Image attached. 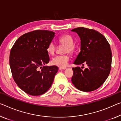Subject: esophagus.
<instances>
[{
	"mask_svg": "<svg viewBox=\"0 0 121 121\" xmlns=\"http://www.w3.org/2000/svg\"><path fill=\"white\" fill-rule=\"evenodd\" d=\"M65 68H60H60H59V70H65Z\"/></svg>",
	"mask_w": 121,
	"mask_h": 121,
	"instance_id": "1",
	"label": "esophagus"
}]
</instances>
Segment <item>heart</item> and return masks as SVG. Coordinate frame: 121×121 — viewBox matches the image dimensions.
<instances>
[{
    "mask_svg": "<svg viewBox=\"0 0 121 121\" xmlns=\"http://www.w3.org/2000/svg\"><path fill=\"white\" fill-rule=\"evenodd\" d=\"M59 43L62 44L66 45L65 50V53H73L75 50V46L73 45L74 41L72 37L69 35H64L60 37L58 39ZM55 44L53 42H50L47 47L48 53L49 55H52L55 53L56 51ZM70 60V56L68 54L57 55L53 57L52 59V63L55 65L58 66L60 68H65L68 65V63Z\"/></svg>",
    "mask_w": 121,
    "mask_h": 121,
    "instance_id": "b5f03b06",
    "label": "heart"
}]
</instances>
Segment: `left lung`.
I'll return each mask as SVG.
<instances>
[{
    "mask_svg": "<svg viewBox=\"0 0 121 121\" xmlns=\"http://www.w3.org/2000/svg\"><path fill=\"white\" fill-rule=\"evenodd\" d=\"M72 31L81 39V52L73 64H87L84 70L73 68L71 81L76 88L90 92L99 88L110 73L112 53L110 44L103 35L93 29L79 27Z\"/></svg>",
    "mask_w": 121,
    "mask_h": 121,
    "instance_id": "1",
    "label": "left lung"
}]
</instances>
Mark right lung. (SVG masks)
I'll use <instances>...</instances> for the list:
<instances>
[{"instance_id":"right-lung-1","label":"right lung","mask_w":121,"mask_h":121,"mask_svg":"<svg viewBox=\"0 0 121 121\" xmlns=\"http://www.w3.org/2000/svg\"><path fill=\"white\" fill-rule=\"evenodd\" d=\"M55 34L52 31L40 30L25 33L11 50L9 60L13 78L27 94L41 95L52 84L58 67L42 66L49 62L46 49Z\"/></svg>"}]
</instances>
